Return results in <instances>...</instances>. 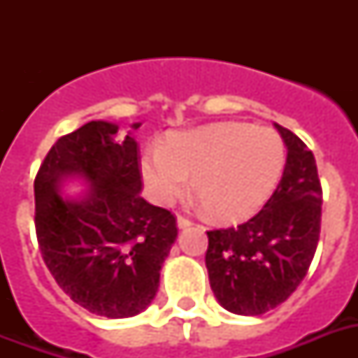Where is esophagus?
Wrapping results in <instances>:
<instances>
[{
    "mask_svg": "<svg viewBox=\"0 0 358 358\" xmlns=\"http://www.w3.org/2000/svg\"><path fill=\"white\" fill-rule=\"evenodd\" d=\"M176 224H178V229H187V227H191V221L187 217H182V215H178V219H176Z\"/></svg>",
    "mask_w": 358,
    "mask_h": 358,
    "instance_id": "34e87169",
    "label": "esophagus"
}]
</instances>
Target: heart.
<instances>
[{"label":"heart","mask_w":358,"mask_h":358,"mask_svg":"<svg viewBox=\"0 0 358 358\" xmlns=\"http://www.w3.org/2000/svg\"><path fill=\"white\" fill-rule=\"evenodd\" d=\"M286 165L282 137L271 128L219 122L174 134L141 159V176L159 206H171L189 185L219 221L255 215L273 195Z\"/></svg>","instance_id":"obj_1"}]
</instances>
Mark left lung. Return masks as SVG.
<instances>
[{
    "label": "left lung",
    "instance_id": "1",
    "mask_svg": "<svg viewBox=\"0 0 358 358\" xmlns=\"http://www.w3.org/2000/svg\"><path fill=\"white\" fill-rule=\"evenodd\" d=\"M286 145L282 178L247 223L208 232L210 286L224 310L260 316L288 299L305 278L322 224V184L303 141L275 124Z\"/></svg>",
    "mask_w": 358,
    "mask_h": 358
}]
</instances>
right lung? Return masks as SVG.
<instances>
[{
  "instance_id": "1",
  "label": "right lung",
  "mask_w": 358,
  "mask_h": 358,
  "mask_svg": "<svg viewBox=\"0 0 358 358\" xmlns=\"http://www.w3.org/2000/svg\"><path fill=\"white\" fill-rule=\"evenodd\" d=\"M117 131L108 120L83 124L50 148L35 178L36 238L48 269L74 303L109 320L150 305L178 236L173 213L141 196L137 141L131 131L115 139ZM76 179L87 189L64 196Z\"/></svg>"
}]
</instances>
